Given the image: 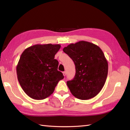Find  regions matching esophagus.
<instances>
[{"instance_id":"obj_1","label":"esophagus","mask_w":130,"mask_h":130,"mask_svg":"<svg viewBox=\"0 0 130 130\" xmlns=\"http://www.w3.org/2000/svg\"><path fill=\"white\" fill-rule=\"evenodd\" d=\"M62 73H63V75L65 76L66 75V72H65V71H63V72Z\"/></svg>"}]
</instances>
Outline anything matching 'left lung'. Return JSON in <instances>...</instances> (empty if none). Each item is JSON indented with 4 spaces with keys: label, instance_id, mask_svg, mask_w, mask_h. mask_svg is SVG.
<instances>
[{
    "label": "left lung",
    "instance_id": "obj_1",
    "mask_svg": "<svg viewBox=\"0 0 130 130\" xmlns=\"http://www.w3.org/2000/svg\"><path fill=\"white\" fill-rule=\"evenodd\" d=\"M63 52L73 60L76 73L67 85L71 94L82 100L94 97L100 92L106 81L107 61L99 47L87 41L71 43Z\"/></svg>",
    "mask_w": 130,
    "mask_h": 130
}]
</instances>
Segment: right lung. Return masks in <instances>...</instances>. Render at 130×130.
<instances>
[{"instance_id":"obj_1","label":"right lung","mask_w":130,"mask_h":130,"mask_svg":"<svg viewBox=\"0 0 130 130\" xmlns=\"http://www.w3.org/2000/svg\"><path fill=\"white\" fill-rule=\"evenodd\" d=\"M60 45H35L22 54L17 66L18 82L29 97L37 100L45 99L54 92L58 82L63 79L57 70L59 62L55 55Z\"/></svg>"}]
</instances>
